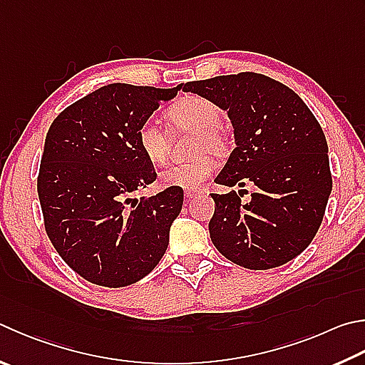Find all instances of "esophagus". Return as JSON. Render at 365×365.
<instances>
[{
  "instance_id": "34e87169",
  "label": "esophagus",
  "mask_w": 365,
  "mask_h": 365,
  "mask_svg": "<svg viewBox=\"0 0 365 365\" xmlns=\"http://www.w3.org/2000/svg\"><path fill=\"white\" fill-rule=\"evenodd\" d=\"M197 195H200V191H197L196 188H193V190H185V191H183V196L187 197V200H193V197H196Z\"/></svg>"
}]
</instances>
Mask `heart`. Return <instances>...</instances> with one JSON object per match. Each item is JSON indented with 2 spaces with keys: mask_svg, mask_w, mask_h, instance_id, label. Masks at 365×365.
<instances>
[{
  "mask_svg": "<svg viewBox=\"0 0 365 365\" xmlns=\"http://www.w3.org/2000/svg\"><path fill=\"white\" fill-rule=\"evenodd\" d=\"M165 119L172 130L196 132L191 142V155L197 156L187 163L168 165L160 174L161 183L180 190L200 188L217 168L207 151L223 153L227 150V137L222 129L223 111L209 98L188 96L168 108ZM137 145L150 163L161 164L169 153V135L156 121L148 119L138 128Z\"/></svg>",
  "mask_w": 365,
  "mask_h": 365,
  "instance_id": "obj_1",
  "label": "heart"
}]
</instances>
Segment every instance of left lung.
<instances>
[{
	"label": "left lung",
	"instance_id": "obj_1",
	"mask_svg": "<svg viewBox=\"0 0 365 365\" xmlns=\"http://www.w3.org/2000/svg\"><path fill=\"white\" fill-rule=\"evenodd\" d=\"M228 111L236 148L215 182H252L242 204L235 191L212 193L210 240L240 267L269 269L300 255L321 227L332 191L326 135L292 89L258 73L215 76L183 84Z\"/></svg>",
	"mask_w": 365,
	"mask_h": 365
}]
</instances>
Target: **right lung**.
<instances>
[{"label":"right lung","mask_w":365,"mask_h":365,"mask_svg":"<svg viewBox=\"0 0 365 365\" xmlns=\"http://www.w3.org/2000/svg\"><path fill=\"white\" fill-rule=\"evenodd\" d=\"M172 89L113 83L65 108L51 124L38 196L52 246L86 281L124 287L153 271L182 210L183 191L130 195L156 180L137 145L138 128Z\"/></svg>","instance_id":"right-lung-1"}]
</instances>
